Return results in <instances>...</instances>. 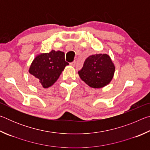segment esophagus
Returning a JSON list of instances; mask_svg holds the SVG:
<instances>
[{
    "instance_id": "obj_1",
    "label": "esophagus",
    "mask_w": 150,
    "mask_h": 150,
    "mask_svg": "<svg viewBox=\"0 0 150 150\" xmlns=\"http://www.w3.org/2000/svg\"><path fill=\"white\" fill-rule=\"evenodd\" d=\"M69 65H70L71 66H72V67H75V61H73V62L70 63Z\"/></svg>"
}]
</instances>
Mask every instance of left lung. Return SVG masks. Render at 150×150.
I'll list each match as a JSON object with an SVG mask.
<instances>
[{"mask_svg":"<svg viewBox=\"0 0 150 150\" xmlns=\"http://www.w3.org/2000/svg\"><path fill=\"white\" fill-rule=\"evenodd\" d=\"M115 66L107 54H95L85 59L83 67L78 72L80 78L91 88L105 87L112 79Z\"/></svg>","mask_w":150,"mask_h":150,"instance_id":"1","label":"left lung"}]
</instances>
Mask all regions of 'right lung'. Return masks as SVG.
I'll use <instances>...</instances> for the list:
<instances>
[{
	"label": "right lung",
	"instance_id": "add662e5",
	"mask_svg": "<svg viewBox=\"0 0 150 150\" xmlns=\"http://www.w3.org/2000/svg\"><path fill=\"white\" fill-rule=\"evenodd\" d=\"M64 52L52 50L49 53L37 55L32 61L28 71L34 84L45 88L52 86L66 66Z\"/></svg>",
	"mask_w": 150,
	"mask_h": 150
}]
</instances>
